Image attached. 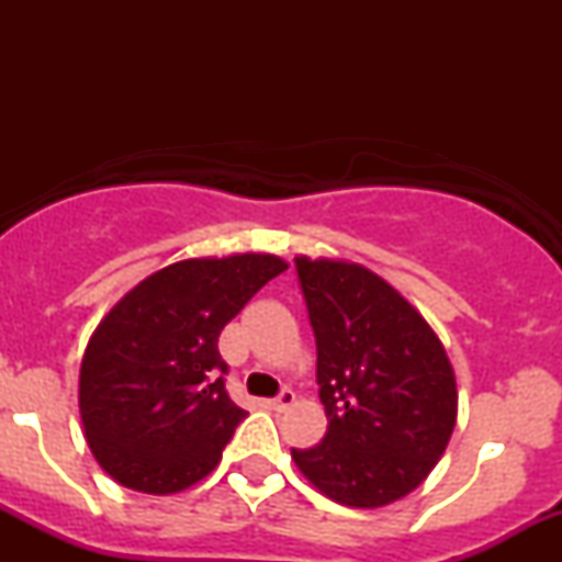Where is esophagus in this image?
<instances>
[{
	"label": "esophagus",
	"instance_id": "esophagus-1",
	"mask_svg": "<svg viewBox=\"0 0 562 562\" xmlns=\"http://www.w3.org/2000/svg\"><path fill=\"white\" fill-rule=\"evenodd\" d=\"M293 404H295V393H293V391H282L280 396L269 402V406H272L274 412H285V409H290V406H293Z\"/></svg>",
	"mask_w": 562,
	"mask_h": 562
}]
</instances>
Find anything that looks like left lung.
Returning a JSON list of instances; mask_svg holds the SVG:
<instances>
[{
	"instance_id": "8db88e82",
	"label": "left lung",
	"mask_w": 562,
	"mask_h": 562,
	"mask_svg": "<svg viewBox=\"0 0 562 562\" xmlns=\"http://www.w3.org/2000/svg\"><path fill=\"white\" fill-rule=\"evenodd\" d=\"M317 335L327 434L293 449L327 499L375 509L415 492L457 423V378L428 319L391 282L346 259L295 256Z\"/></svg>"
}]
</instances>
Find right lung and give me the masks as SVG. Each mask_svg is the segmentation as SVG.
<instances>
[{
	"mask_svg": "<svg viewBox=\"0 0 562 562\" xmlns=\"http://www.w3.org/2000/svg\"><path fill=\"white\" fill-rule=\"evenodd\" d=\"M285 269L280 256L254 250L173 261L102 317L81 359L79 412L115 483L166 496L218 465L248 415L224 391L218 333Z\"/></svg>",
	"mask_w": 562,
	"mask_h": 562,
	"instance_id": "right-lung-1",
	"label": "right lung"
}]
</instances>
